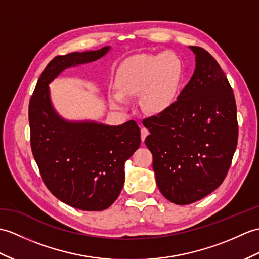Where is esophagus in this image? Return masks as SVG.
Instances as JSON below:
<instances>
[{
	"label": "esophagus",
	"instance_id": "esophagus-1",
	"mask_svg": "<svg viewBox=\"0 0 259 259\" xmlns=\"http://www.w3.org/2000/svg\"><path fill=\"white\" fill-rule=\"evenodd\" d=\"M148 135H149V130L142 127V128H141V140H142V142L144 141V139H146Z\"/></svg>",
	"mask_w": 259,
	"mask_h": 259
}]
</instances>
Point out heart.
Returning <instances> with one entry per match:
<instances>
[{"label":"heart","instance_id":"obj_1","mask_svg":"<svg viewBox=\"0 0 259 259\" xmlns=\"http://www.w3.org/2000/svg\"><path fill=\"white\" fill-rule=\"evenodd\" d=\"M183 77L181 59L173 52L138 54L120 65L116 87L110 97L112 107L121 108L127 99L141 95L143 109L160 113L176 102Z\"/></svg>","mask_w":259,"mask_h":259}]
</instances>
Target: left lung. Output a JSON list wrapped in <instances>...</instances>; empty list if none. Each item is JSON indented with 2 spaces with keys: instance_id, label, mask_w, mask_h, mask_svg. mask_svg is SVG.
Here are the masks:
<instances>
[{
  "instance_id": "8db88e82",
  "label": "left lung",
  "mask_w": 259,
  "mask_h": 259,
  "mask_svg": "<svg viewBox=\"0 0 259 259\" xmlns=\"http://www.w3.org/2000/svg\"><path fill=\"white\" fill-rule=\"evenodd\" d=\"M195 69L169 109L143 120L160 192L178 205L205 197L224 181L237 146L233 89L214 57L189 46Z\"/></svg>"
}]
</instances>
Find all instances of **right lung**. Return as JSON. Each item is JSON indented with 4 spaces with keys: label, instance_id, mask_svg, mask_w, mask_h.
<instances>
[{
    "label": "right lung",
    "instance_id": "add662e5",
    "mask_svg": "<svg viewBox=\"0 0 259 259\" xmlns=\"http://www.w3.org/2000/svg\"><path fill=\"white\" fill-rule=\"evenodd\" d=\"M110 48L54 57L28 106L32 152L45 185L59 201L82 211H104L117 200L125 162L140 147V129L134 120L109 125L63 118L54 108L50 83L65 69L98 61Z\"/></svg>",
    "mask_w": 259,
    "mask_h": 259
}]
</instances>
